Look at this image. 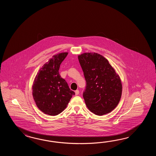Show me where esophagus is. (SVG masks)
Wrapping results in <instances>:
<instances>
[{
  "mask_svg": "<svg viewBox=\"0 0 156 156\" xmlns=\"http://www.w3.org/2000/svg\"><path fill=\"white\" fill-rule=\"evenodd\" d=\"M75 95H79V90H76V91H75Z\"/></svg>",
  "mask_w": 156,
  "mask_h": 156,
  "instance_id": "34e87169",
  "label": "esophagus"
}]
</instances>
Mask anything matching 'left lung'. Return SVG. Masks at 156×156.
I'll list each match as a JSON object with an SVG mask.
<instances>
[{
    "instance_id": "left-lung-1",
    "label": "left lung",
    "mask_w": 156,
    "mask_h": 156,
    "mask_svg": "<svg viewBox=\"0 0 156 156\" xmlns=\"http://www.w3.org/2000/svg\"><path fill=\"white\" fill-rule=\"evenodd\" d=\"M86 80L83 97L92 113L103 115L110 113L119 103L122 93L120 77L104 57L95 52L78 56Z\"/></svg>"
}]
</instances>
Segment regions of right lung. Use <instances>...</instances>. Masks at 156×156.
Returning <instances> with one entry per match:
<instances>
[{
	"instance_id": "1",
	"label": "right lung",
	"mask_w": 156,
	"mask_h": 156,
	"mask_svg": "<svg viewBox=\"0 0 156 156\" xmlns=\"http://www.w3.org/2000/svg\"><path fill=\"white\" fill-rule=\"evenodd\" d=\"M68 53L54 55L43 65L32 85V95L37 107L43 113L54 116L63 112L75 95L59 73L60 65Z\"/></svg>"
}]
</instances>
